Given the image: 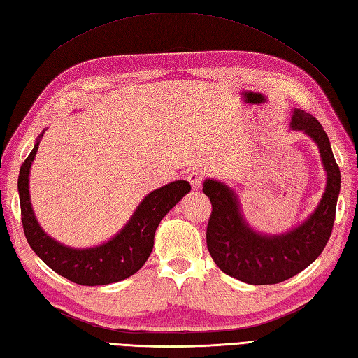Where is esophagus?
<instances>
[{
  "mask_svg": "<svg viewBox=\"0 0 358 358\" xmlns=\"http://www.w3.org/2000/svg\"><path fill=\"white\" fill-rule=\"evenodd\" d=\"M203 173H199V171H192L189 176H187V179H189V182L192 184V187L195 190H198L199 187H201V184H203Z\"/></svg>",
  "mask_w": 358,
  "mask_h": 358,
  "instance_id": "1",
  "label": "esophagus"
}]
</instances>
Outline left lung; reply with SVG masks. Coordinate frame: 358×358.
Segmentation results:
<instances>
[{"instance_id":"obj_1","label":"left lung","mask_w":358,"mask_h":358,"mask_svg":"<svg viewBox=\"0 0 358 358\" xmlns=\"http://www.w3.org/2000/svg\"><path fill=\"white\" fill-rule=\"evenodd\" d=\"M291 127L303 130L315 140L327 171V187L321 203L299 228L281 236L255 233L243 222L233 190L210 179L203 185L204 195L212 204L206 231L209 253L220 271L243 283L277 285L292 278L322 253L334 229L341 174L329 136L321 122L302 110H294Z\"/></svg>"}]
</instances>
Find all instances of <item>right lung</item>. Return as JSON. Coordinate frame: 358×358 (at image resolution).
I'll return each mask as SVG.
<instances>
[{
  "mask_svg": "<svg viewBox=\"0 0 358 358\" xmlns=\"http://www.w3.org/2000/svg\"><path fill=\"white\" fill-rule=\"evenodd\" d=\"M37 148L39 141L22 163L18 174L22 224L33 252L52 271L81 286L116 283L140 271L152 252L154 234L160 220L190 192V184L187 180H176L149 193L121 233L103 245L86 250L69 248L43 233L31 208L28 176Z\"/></svg>",
  "mask_w": 358,
  "mask_h": 358,
  "instance_id": "add662e5",
  "label": "right lung"
}]
</instances>
